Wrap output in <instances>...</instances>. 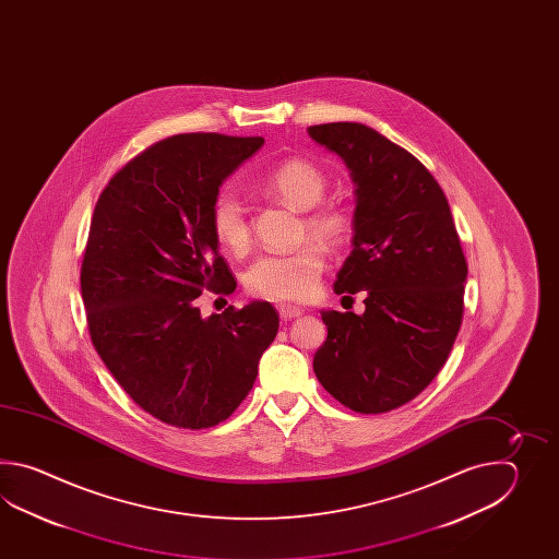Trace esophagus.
Returning <instances> with one entry per match:
<instances>
[{
	"label": "esophagus",
	"instance_id": "obj_1",
	"mask_svg": "<svg viewBox=\"0 0 559 559\" xmlns=\"http://www.w3.org/2000/svg\"><path fill=\"white\" fill-rule=\"evenodd\" d=\"M277 311H280V318L284 321L296 320V318H299V316L304 313V309L294 308V306H285V304L284 306H280Z\"/></svg>",
	"mask_w": 559,
	"mask_h": 559
}]
</instances>
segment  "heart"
Wrapping results in <instances>:
<instances>
[{
    "label": "heart",
    "mask_w": 559,
    "mask_h": 559,
    "mask_svg": "<svg viewBox=\"0 0 559 559\" xmlns=\"http://www.w3.org/2000/svg\"><path fill=\"white\" fill-rule=\"evenodd\" d=\"M255 183L287 203L297 212H306L301 236L335 246L344 238L345 219L337 210L318 205L328 190V179L320 167L306 159H287L267 169ZM212 229L226 250H248L251 231L246 203L234 190H222L212 202ZM323 251L316 243H306L285 253H263L246 272V287L253 296L275 301H304L313 296L323 272Z\"/></svg>",
    "instance_id": "obj_1"
}]
</instances>
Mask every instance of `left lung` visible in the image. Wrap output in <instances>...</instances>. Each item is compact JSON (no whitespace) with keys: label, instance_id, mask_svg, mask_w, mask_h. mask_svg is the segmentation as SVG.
Instances as JSON below:
<instances>
[{"label":"left lung","instance_id":"8db88e82","mask_svg":"<svg viewBox=\"0 0 559 559\" xmlns=\"http://www.w3.org/2000/svg\"><path fill=\"white\" fill-rule=\"evenodd\" d=\"M344 159L356 186L354 250L335 294H366V311L321 309L328 340L313 371L337 402L383 414L440 373L464 316L467 277L450 203L426 166L356 121L308 128Z\"/></svg>","mask_w":559,"mask_h":559}]
</instances>
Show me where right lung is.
<instances>
[{
	"label": "right lung",
	"mask_w": 559,
	"mask_h": 559,
	"mask_svg": "<svg viewBox=\"0 0 559 559\" xmlns=\"http://www.w3.org/2000/svg\"><path fill=\"white\" fill-rule=\"evenodd\" d=\"M263 138L181 133L109 179L95 203L82 297L95 352L131 400L176 428L217 426L253 388L280 328L270 301L202 318V289L231 294L212 202Z\"/></svg>",
	"instance_id": "add662e5"
}]
</instances>
